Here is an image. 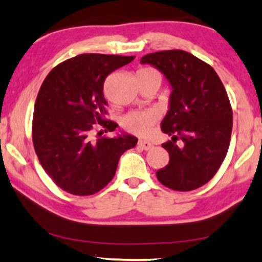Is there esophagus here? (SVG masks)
I'll list each match as a JSON object with an SVG mask.
<instances>
[{"instance_id":"esophagus-1","label":"esophagus","mask_w":262,"mask_h":262,"mask_svg":"<svg viewBox=\"0 0 262 262\" xmlns=\"http://www.w3.org/2000/svg\"><path fill=\"white\" fill-rule=\"evenodd\" d=\"M138 146H140L142 149H144V150H149V149H151V148L154 147V144L153 143H150V142H148V141H143V140H141L140 142H138Z\"/></svg>"}]
</instances>
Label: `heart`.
<instances>
[{
  "label": "heart",
  "mask_w": 262,
  "mask_h": 262,
  "mask_svg": "<svg viewBox=\"0 0 262 262\" xmlns=\"http://www.w3.org/2000/svg\"><path fill=\"white\" fill-rule=\"evenodd\" d=\"M140 73H157L151 68H143ZM157 113L153 111H135L128 113L124 119V126L131 134L137 136L148 137L153 132L154 124L157 121Z\"/></svg>",
  "instance_id": "heart-1"
}]
</instances>
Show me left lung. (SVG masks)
I'll list each match as a JSON object with an SVG mask.
<instances>
[{"instance_id": "obj_1", "label": "left lung", "mask_w": 262, "mask_h": 262, "mask_svg": "<svg viewBox=\"0 0 262 262\" xmlns=\"http://www.w3.org/2000/svg\"><path fill=\"white\" fill-rule=\"evenodd\" d=\"M167 77L172 92L161 131L169 164L157 171L161 185L188 192L208 183L225 160L232 132V106L225 86L208 63L182 50L142 57Z\"/></svg>"}]
</instances>
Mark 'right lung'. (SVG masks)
<instances>
[{
  "label": "right lung",
  "instance_id": "obj_1",
  "mask_svg": "<svg viewBox=\"0 0 262 262\" xmlns=\"http://www.w3.org/2000/svg\"><path fill=\"white\" fill-rule=\"evenodd\" d=\"M135 56L85 53L54 67L43 80L32 116V143L41 166L56 185L74 195H92L115 175L119 159L137 144L130 135L112 138L103 86L109 74Z\"/></svg>",
  "mask_w": 262,
  "mask_h": 262
}]
</instances>
